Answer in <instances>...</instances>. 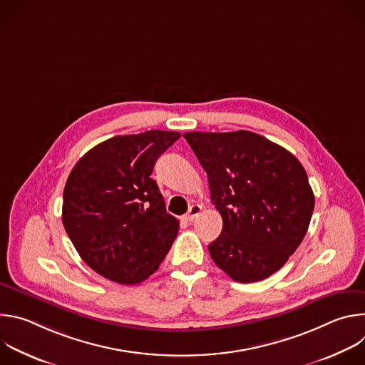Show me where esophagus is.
<instances>
[{"label": "esophagus", "mask_w": 365, "mask_h": 365, "mask_svg": "<svg viewBox=\"0 0 365 365\" xmlns=\"http://www.w3.org/2000/svg\"><path fill=\"white\" fill-rule=\"evenodd\" d=\"M200 211H202V206H200V205H192V206L189 207L187 214L183 217V220L187 221V222H190V221H193V220L200 214Z\"/></svg>", "instance_id": "obj_1"}]
</instances>
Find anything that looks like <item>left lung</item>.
Wrapping results in <instances>:
<instances>
[{
    "instance_id": "obj_1",
    "label": "left lung",
    "mask_w": 365,
    "mask_h": 365,
    "mask_svg": "<svg viewBox=\"0 0 365 365\" xmlns=\"http://www.w3.org/2000/svg\"><path fill=\"white\" fill-rule=\"evenodd\" d=\"M183 137L222 217L221 235L207 245L215 264L240 283L267 279L300 245L314 212L303 166L282 145L245 130Z\"/></svg>"
}]
</instances>
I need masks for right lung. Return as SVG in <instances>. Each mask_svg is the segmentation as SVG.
<instances>
[{"label":"right lung","mask_w":365,"mask_h":365,"mask_svg":"<svg viewBox=\"0 0 365 365\" xmlns=\"http://www.w3.org/2000/svg\"><path fill=\"white\" fill-rule=\"evenodd\" d=\"M179 137L162 130L117 135L91 148L72 169L63 190V227L81 258L102 277L141 283L169 252L179 221L166 212L150 175Z\"/></svg>","instance_id":"obj_1"}]
</instances>
